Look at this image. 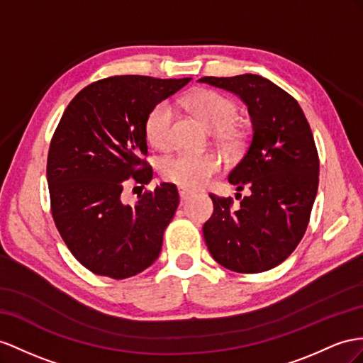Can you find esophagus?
I'll return each mask as SVG.
<instances>
[{
  "instance_id": "obj_1",
  "label": "esophagus",
  "mask_w": 363,
  "mask_h": 363,
  "mask_svg": "<svg viewBox=\"0 0 363 363\" xmlns=\"http://www.w3.org/2000/svg\"><path fill=\"white\" fill-rule=\"evenodd\" d=\"M191 196H193V191H191V190L179 187V198H181V202H182V203H184L185 201H189Z\"/></svg>"
}]
</instances>
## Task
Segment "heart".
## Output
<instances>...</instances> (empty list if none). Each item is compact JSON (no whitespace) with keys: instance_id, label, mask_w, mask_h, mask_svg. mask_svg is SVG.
<instances>
[{"instance_id":"heart-1","label":"heart","mask_w":363,"mask_h":363,"mask_svg":"<svg viewBox=\"0 0 363 363\" xmlns=\"http://www.w3.org/2000/svg\"><path fill=\"white\" fill-rule=\"evenodd\" d=\"M185 104L196 115L201 123L211 132H222L228 127L236 115V104L230 98L218 91L203 90L189 96ZM174 123V107L169 101L160 102L145 119V135L148 143L156 148L172 144V132ZM220 156L216 153H191L181 152L161 165V174L165 181L179 185L182 189L206 187L211 176L220 169Z\"/></svg>"}]
</instances>
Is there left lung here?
<instances>
[{"label": "left lung", "mask_w": 363, "mask_h": 363, "mask_svg": "<svg viewBox=\"0 0 363 363\" xmlns=\"http://www.w3.org/2000/svg\"><path fill=\"white\" fill-rule=\"evenodd\" d=\"M199 82L235 93L245 102L253 135L228 182L248 196L233 208V199L213 201L203 224V239L213 259L238 273H262L290 256L308 227L319 185V156L297 101L259 75L216 78ZM238 194V193H236Z\"/></svg>", "instance_id": "8db88e82"}]
</instances>
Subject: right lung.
I'll return each mask as SVG.
<instances>
[{"label": "right lung", "instance_id": "1", "mask_svg": "<svg viewBox=\"0 0 363 363\" xmlns=\"http://www.w3.org/2000/svg\"><path fill=\"white\" fill-rule=\"evenodd\" d=\"M190 78L139 75L93 82L70 101L52 138L48 184L52 216L72 255L95 274L125 279L150 267L162 248L164 230L179 206L176 185L161 182L121 199L132 178L148 184L145 119Z\"/></svg>", "mask_w": 363, "mask_h": 363}]
</instances>
